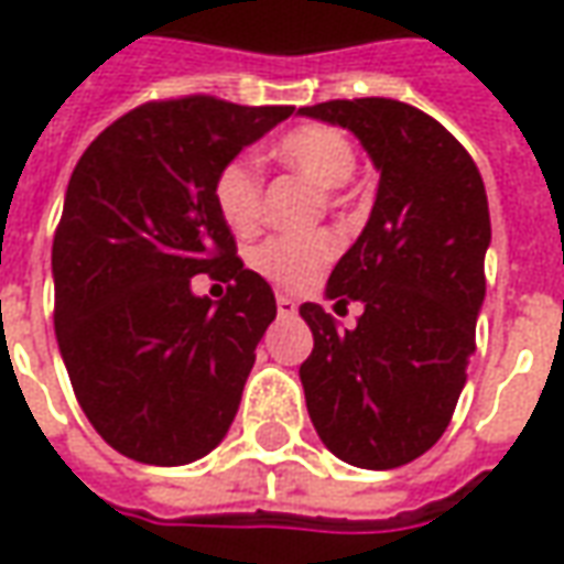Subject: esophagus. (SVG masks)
<instances>
[{"instance_id": "1", "label": "esophagus", "mask_w": 564, "mask_h": 564, "mask_svg": "<svg viewBox=\"0 0 564 564\" xmlns=\"http://www.w3.org/2000/svg\"><path fill=\"white\" fill-rule=\"evenodd\" d=\"M295 311H299V302L295 299H290V295H278V314L281 317H293Z\"/></svg>"}]
</instances>
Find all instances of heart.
Returning <instances> with one entry per match:
<instances>
[{
    "mask_svg": "<svg viewBox=\"0 0 564 564\" xmlns=\"http://www.w3.org/2000/svg\"><path fill=\"white\" fill-rule=\"evenodd\" d=\"M274 159L311 186L333 192L354 176L357 155L341 131L329 124H305L283 133L274 145ZM214 204L223 223L238 235H247L259 223L262 210V180L250 159H231L214 180ZM336 256L329 235H286L271 238L253 250V269L283 290H305L321 278Z\"/></svg>",
    "mask_w": 564,
    "mask_h": 564,
    "instance_id": "obj_1",
    "label": "heart"
}]
</instances>
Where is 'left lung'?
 I'll return each instance as SVG.
<instances>
[{
	"label": "left lung",
	"mask_w": 564,
	"mask_h": 564,
	"mask_svg": "<svg viewBox=\"0 0 564 564\" xmlns=\"http://www.w3.org/2000/svg\"><path fill=\"white\" fill-rule=\"evenodd\" d=\"M350 131L378 171L372 214L326 281L360 302L354 329L317 302L299 314L314 350L299 366L314 431L336 458L393 470L446 433L486 299L488 200L474 159L421 109L388 97L302 106Z\"/></svg>",
	"instance_id": "8db88e82"
}]
</instances>
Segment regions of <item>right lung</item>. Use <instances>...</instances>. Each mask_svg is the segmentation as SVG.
Returning a JSON list of instances; mask_svg holds the SVG:
<instances>
[{
	"label": "right lung",
	"mask_w": 564,
	"mask_h": 564,
	"mask_svg": "<svg viewBox=\"0 0 564 564\" xmlns=\"http://www.w3.org/2000/svg\"><path fill=\"white\" fill-rule=\"evenodd\" d=\"M293 106L164 100L109 124L69 176L54 250V333L82 412L124 458L183 467L226 440L278 314L214 204L223 164ZM231 282L216 306L191 278Z\"/></svg>",
	"instance_id": "right-lung-1"
}]
</instances>
